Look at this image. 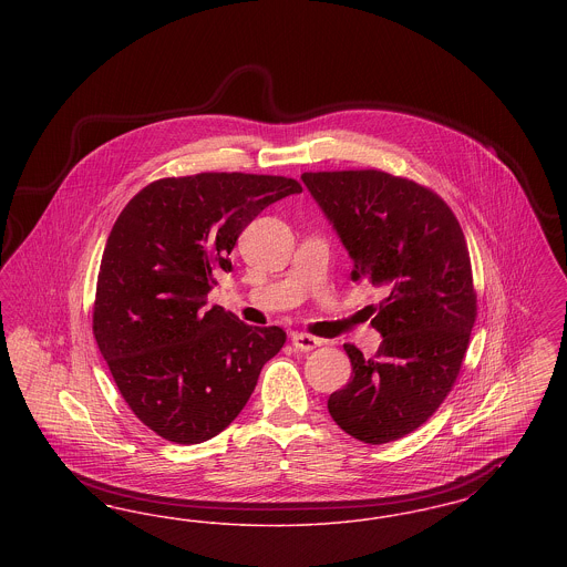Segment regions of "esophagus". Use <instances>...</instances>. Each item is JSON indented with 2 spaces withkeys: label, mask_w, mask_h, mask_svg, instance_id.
I'll return each instance as SVG.
<instances>
[{
  "label": "esophagus",
  "mask_w": 567,
  "mask_h": 567,
  "mask_svg": "<svg viewBox=\"0 0 567 567\" xmlns=\"http://www.w3.org/2000/svg\"><path fill=\"white\" fill-rule=\"evenodd\" d=\"M291 342H293V347H296L297 351L303 352L312 351V349H317V347L323 344L321 338H315V336L303 333V331H296V333L291 336Z\"/></svg>",
  "instance_id": "obj_1"
}]
</instances>
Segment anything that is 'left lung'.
Returning <instances> with one entry per match:
<instances>
[{
  "label": "left lung",
  "mask_w": 567,
  "mask_h": 567,
  "mask_svg": "<svg viewBox=\"0 0 567 567\" xmlns=\"http://www.w3.org/2000/svg\"><path fill=\"white\" fill-rule=\"evenodd\" d=\"M352 259V280L368 278L386 297L372 327V359L344 344L351 382L327 408L344 432L384 444L419 430L451 393L476 321L472 264L457 216L432 189L380 169L306 172Z\"/></svg>",
  "instance_id": "8db88e82"
}]
</instances>
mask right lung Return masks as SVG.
I'll return each mask as SVG.
<instances>
[{"label": "right lung", "mask_w": 567, "mask_h": 567, "mask_svg": "<svg viewBox=\"0 0 567 567\" xmlns=\"http://www.w3.org/2000/svg\"><path fill=\"white\" fill-rule=\"evenodd\" d=\"M301 193L285 176L204 172L162 178L130 199L102 255L93 336L123 400L157 435L199 444L243 410L280 327H250L206 308L246 225Z\"/></svg>", "instance_id": "add662e5"}]
</instances>
